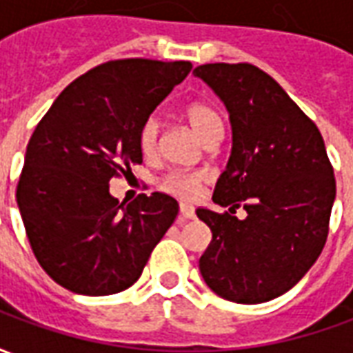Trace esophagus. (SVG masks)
I'll use <instances>...</instances> for the list:
<instances>
[{
	"mask_svg": "<svg viewBox=\"0 0 353 353\" xmlns=\"http://www.w3.org/2000/svg\"><path fill=\"white\" fill-rule=\"evenodd\" d=\"M179 214L183 215L185 219H194V208L189 204H179Z\"/></svg>",
	"mask_w": 353,
	"mask_h": 353,
	"instance_id": "esophagus-1",
	"label": "esophagus"
}]
</instances>
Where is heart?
I'll use <instances>...</instances> for the list:
<instances>
[{
	"instance_id": "obj_1",
	"label": "heart",
	"mask_w": 353,
	"mask_h": 353,
	"mask_svg": "<svg viewBox=\"0 0 353 353\" xmlns=\"http://www.w3.org/2000/svg\"><path fill=\"white\" fill-rule=\"evenodd\" d=\"M183 119L191 126L192 132L199 136L204 143H210L219 138L221 132V115L217 109L208 101H191L183 108ZM138 143L141 153L145 157H153L159 147V123L157 119H147L141 124L138 134ZM206 176L202 172H170L161 179L162 191L179 196V199H194L199 196Z\"/></svg>"
}]
</instances>
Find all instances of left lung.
I'll return each mask as SVG.
<instances>
[{"label": "left lung", "mask_w": 353, "mask_h": 353, "mask_svg": "<svg viewBox=\"0 0 353 353\" xmlns=\"http://www.w3.org/2000/svg\"><path fill=\"white\" fill-rule=\"evenodd\" d=\"M194 75L221 98L232 126V151L214 191L229 212L196 210L212 230L200 274L227 301L266 303L293 288L325 245L333 166L318 126L257 65L204 64ZM240 205L245 220L232 215Z\"/></svg>", "instance_id": "left-lung-1"}]
</instances>
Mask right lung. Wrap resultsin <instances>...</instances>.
Listing matches in <instances>:
<instances>
[{
	"instance_id": "right-lung-1",
	"label": "right lung",
	"mask_w": 353,
	"mask_h": 353,
	"mask_svg": "<svg viewBox=\"0 0 353 353\" xmlns=\"http://www.w3.org/2000/svg\"><path fill=\"white\" fill-rule=\"evenodd\" d=\"M191 70L183 60H111L68 85L35 126L17 204L35 259L62 288L128 289L172 227L176 199L153 192L124 206L109 179L141 164V124Z\"/></svg>"
}]
</instances>
